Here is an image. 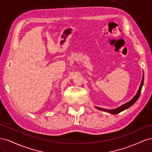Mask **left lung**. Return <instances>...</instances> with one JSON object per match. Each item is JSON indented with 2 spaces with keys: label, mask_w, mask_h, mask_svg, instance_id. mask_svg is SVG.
I'll list each match as a JSON object with an SVG mask.
<instances>
[{
  "label": "left lung",
  "mask_w": 152,
  "mask_h": 152,
  "mask_svg": "<svg viewBox=\"0 0 152 152\" xmlns=\"http://www.w3.org/2000/svg\"><path fill=\"white\" fill-rule=\"evenodd\" d=\"M143 82H144V77H142V81H141V85H140V87L139 88V90L138 91H137V94H136V96H134V98H133L130 102H129L125 104H124L123 105L121 106L120 107H118L115 110H107V109H104V108H99V107H97V108L98 110H102V111H104V112H108L110 113H112V114H117L118 113H120L122 111H124V110H125L126 109L129 108L130 107H131V106L134 104L136 101L137 100V99L139 98L140 96V94H141V88L142 87V85H143Z\"/></svg>",
  "instance_id": "8db88e82"
}]
</instances>
